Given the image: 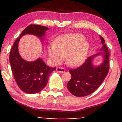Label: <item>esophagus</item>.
<instances>
[{
	"label": "esophagus",
	"instance_id": "34e87169",
	"mask_svg": "<svg viewBox=\"0 0 122 122\" xmlns=\"http://www.w3.org/2000/svg\"><path fill=\"white\" fill-rule=\"evenodd\" d=\"M56 71H57V72L63 73L65 71V69H64V68H63L58 67V68H56Z\"/></svg>",
	"mask_w": 122,
	"mask_h": 122
}]
</instances>
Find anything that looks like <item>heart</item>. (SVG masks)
Listing matches in <instances>:
<instances>
[{
  "label": "heart",
  "instance_id": "heart-1",
  "mask_svg": "<svg viewBox=\"0 0 122 122\" xmlns=\"http://www.w3.org/2000/svg\"><path fill=\"white\" fill-rule=\"evenodd\" d=\"M89 45L78 34L60 36L53 43V47L48 48V54L51 61L58 64L65 57L66 63L71 66H78L84 62Z\"/></svg>",
  "mask_w": 122,
  "mask_h": 122
}]
</instances>
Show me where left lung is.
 <instances>
[{"label":"left lung","mask_w":122,"mask_h":122,"mask_svg":"<svg viewBox=\"0 0 122 122\" xmlns=\"http://www.w3.org/2000/svg\"><path fill=\"white\" fill-rule=\"evenodd\" d=\"M100 39L103 44L100 51L88 57L80 67L69 71L71 78L66 87L74 96L84 97L92 94L101 86L108 74L109 53L104 39L101 36ZM100 55L102 56V61L96 66L93 63V61L95 57Z\"/></svg>","instance_id":"obj_1"}]
</instances>
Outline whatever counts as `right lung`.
Listing matches in <instances>:
<instances>
[{"instance_id": "obj_1", "label": "right lung", "mask_w": 122, "mask_h": 122, "mask_svg": "<svg viewBox=\"0 0 122 122\" xmlns=\"http://www.w3.org/2000/svg\"><path fill=\"white\" fill-rule=\"evenodd\" d=\"M49 29L46 26L31 24L27 26L11 48L9 56L14 79L20 89L28 94H35L41 91L47 84L50 74L56 68L48 66L41 58L32 61H26L20 56L18 51L20 39L26 34L36 36L43 41L46 31Z\"/></svg>"}]
</instances>
